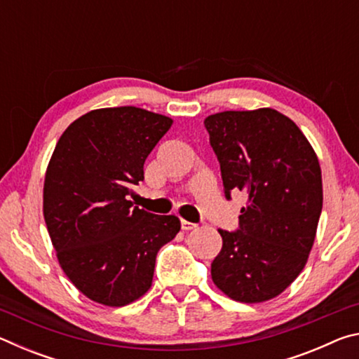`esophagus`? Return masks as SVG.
<instances>
[{
    "label": "esophagus",
    "mask_w": 359,
    "mask_h": 359,
    "mask_svg": "<svg viewBox=\"0 0 359 359\" xmlns=\"http://www.w3.org/2000/svg\"><path fill=\"white\" fill-rule=\"evenodd\" d=\"M180 226L184 231H191V229L196 228V224L191 223V222H187V220H180Z\"/></svg>",
    "instance_id": "1"
}]
</instances>
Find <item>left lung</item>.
Here are the masks:
<instances>
[{"label":"left lung","instance_id":"left-lung-1","mask_svg":"<svg viewBox=\"0 0 359 359\" xmlns=\"http://www.w3.org/2000/svg\"><path fill=\"white\" fill-rule=\"evenodd\" d=\"M204 126L224 196L247 194L239 229H218L212 280L234 301H269L296 280L312 250L323 208L317 154L294 121L271 107L218 112Z\"/></svg>","mask_w":359,"mask_h":359}]
</instances>
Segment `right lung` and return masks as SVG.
I'll list each match as a JSON object with an SVG mask.
<instances>
[{
    "label": "right lung",
    "mask_w": 359,
    "mask_h": 359,
    "mask_svg": "<svg viewBox=\"0 0 359 359\" xmlns=\"http://www.w3.org/2000/svg\"><path fill=\"white\" fill-rule=\"evenodd\" d=\"M172 118L141 107H104L72 121L58 139L44 180V220L72 285L102 306L135 302L151 287L160 248L180 220L128 201L145 158Z\"/></svg>",
    "instance_id": "add662e5"
}]
</instances>
